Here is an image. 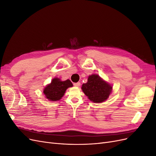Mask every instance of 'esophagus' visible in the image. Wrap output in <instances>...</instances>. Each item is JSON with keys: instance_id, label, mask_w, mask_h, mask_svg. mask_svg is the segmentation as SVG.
<instances>
[{"instance_id": "esophagus-1", "label": "esophagus", "mask_w": 156, "mask_h": 156, "mask_svg": "<svg viewBox=\"0 0 156 156\" xmlns=\"http://www.w3.org/2000/svg\"><path fill=\"white\" fill-rule=\"evenodd\" d=\"M73 85H74L75 87H79L81 86V83H80L79 82H78V83H74V84H73Z\"/></svg>"}]
</instances>
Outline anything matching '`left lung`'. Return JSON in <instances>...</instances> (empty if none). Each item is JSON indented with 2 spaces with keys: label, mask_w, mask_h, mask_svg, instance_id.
<instances>
[{
  "label": "left lung",
  "mask_w": 156,
  "mask_h": 156,
  "mask_svg": "<svg viewBox=\"0 0 156 156\" xmlns=\"http://www.w3.org/2000/svg\"><path fill=\"white\" fill-rule=\"evenodd\" d=\"M81 89L90 100L100 103L106 101L112 90V85L103 80L98 74H92L87 83L83 84Z\"/></svg>",
  "instance_id": "8db88e82"
}]
</instances>
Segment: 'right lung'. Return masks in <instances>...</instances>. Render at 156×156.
Listing matches in <instances>:
<instances>
[{"label":"right lung","instance_id":"obj_1","mask_svg":"<svg viewBox=\"0 0 156 156\" xmlns=\"http://www.w3.org/2000/svg\"><path fill=\"white\" fill-rule=\"evenodd\" d=\"M72 87L73 84L70 80L62 81L60 78L55 77L52 79L51 83L44 88L43 93L48 100L56 101L62 99L68 88Z\"/></svg>","mask_w":156,"mask_h":156}]
</instances>
